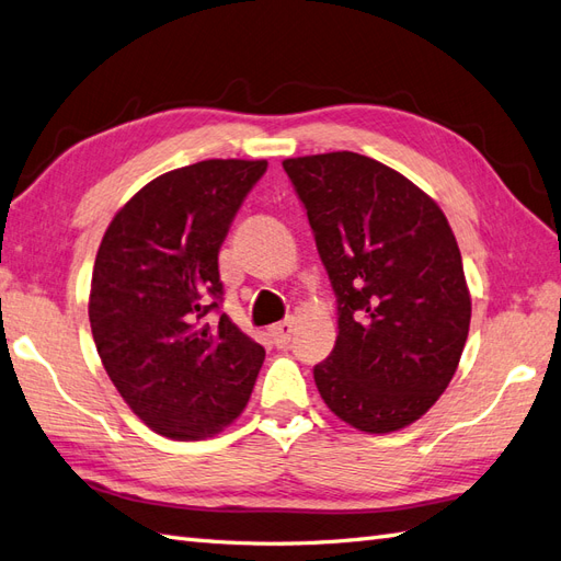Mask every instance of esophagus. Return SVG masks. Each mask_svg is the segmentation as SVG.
<instances>
[{"mask_svg":"<svg viewBox=\"0 0 561 561\" xmlns=\"http://www.w3.org/2000/svg\"><path fill=\"white\" fill-rule=\"evenodd\" d=\"M291 334H294V320H284L270 329V336H272V341H275L277 348L289 346Z\"/></svg>","mask_w":561,"mask_h":561,"instance_id":"esophagus-1","label":"esophagus"}]
</instances>
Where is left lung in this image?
<instances>
[{
  "instance_id": "left-lung-1",
  "label": "left lung",
  "mask_w": 561,
  "mask_h": 561,
  "mask_svg": "<svg viewBox=\"0 0 561 561\" xmlns=\"http://www.w3.org/2000/svg\"><path fill=\"white\" fill-rule=\"evenodd\" d=\"M339 304L332 355L312 375L327 408L365 434L417 422L462 357L471 298L443 210L417 184L353 151L282 163Z\"/></svg>"
}]
</instances>
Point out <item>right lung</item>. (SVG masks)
<instances>
[{"label": "right lung", "instance_id": "right-lung-1", "mask_svg": "<svg viewBox=\"0 0 561 561\" xmlns=\"http://www.w3.org/2000/svg\"><path fill=\"white\" fill-rule=\"evenodd\" d=\"M267 161L210 158L144 184L96 251L90 324L106 375L156 434L198 440L247 408L265 348L220 308L218 253Z\"/></svg>", "mask_w": 561, "mask_h": 561}]
</instances>
